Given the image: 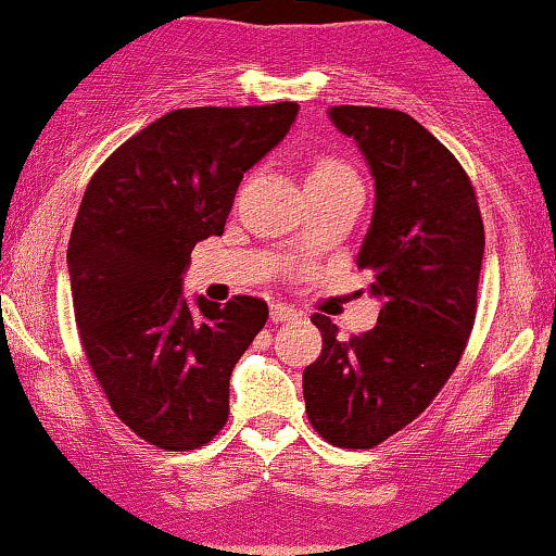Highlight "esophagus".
<instances>
[{
    "mask_svg": "<svg viewBox=\"0 0 556 556\" xmlns=\"http://www.w3.org/2000/svg\"><path fill=\"white\" fill-rule=\"evenodd\" d=\"M301 314L286 303H270V321L273 324H283V321H295Z\"/></svg>",
    "mask_w": 556,
    "mask_h": 556,
    "instance_id": "obj_1",
    "label": "esophagus"
}]
</instances>
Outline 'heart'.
I'll return each mask as SVG.
<instances>
[{
  "label": "heart",
  "instance_id": "obj_1",
  "mask_svg": "<svg viewBox=\"0 0 556 556\" xmlns=\"http://www.w3.org/2000/svg\"><path fill=\"white\" fill-rule=\"evenodd\" d=\"M308 189H333V187H346V185H359V177L349 166L344 159L321 154L314 159L308 172Z\"/></svg>",
  "mask_w": 556,
  "mask_h": 556
}]
</instances>
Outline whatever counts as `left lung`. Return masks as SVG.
<instances>
[{
    "label": "left lung",
    "instance_id": "1",
    "mask_svg": "<svg viewBox=\"0 0 556 556\" xmlns=\"http://www.w3.org/2000/svg\"><path fill=\"white\" fill-rule=\"evenodd\" d=\"M375 179V212L356 265L382 303L377 326L339 339L311 316L321 356L303 369V400L318 435L339 447H375L430 405L458 367L473 329L483 261L476 192L451 151L413 116L333 105Z\"/></svg>",
    "mask_w": 556,
    "mask_h": 556
}]
</instances>
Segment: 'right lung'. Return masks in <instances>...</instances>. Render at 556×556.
<instances>
[{
  "mask_svg": "<svg viewBox=\"0 0 556 556\" xmlns=\"http://www.w3.org/2000/svg\"><path fill=\"white\" fill-rule=\"evenodd\" d=\"M299 103L164 113L105 159L75 217L67 273L80 341L113 413L164 451L225 428L230 375L268 303L185 299L197 242L225 232L242 174L291 131Z\"/></svg>",
  "mask_w": 556,
  "mask_h": 556,
  "instance_id": "1",
  "label": "right lung"
}]
</instances>
